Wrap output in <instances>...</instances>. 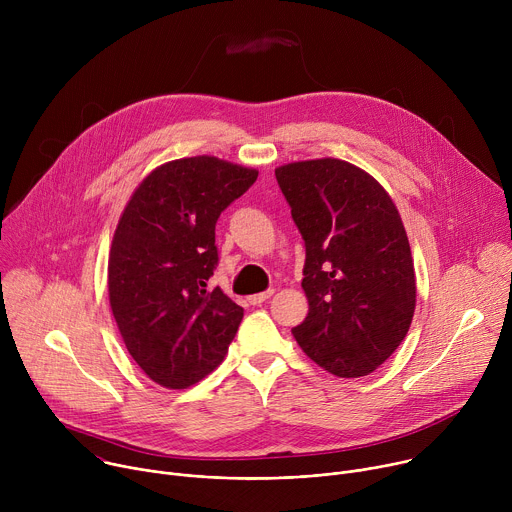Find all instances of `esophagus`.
<instances>
[{"instance_id": "1", "label": "esophagus", "mask_w": 512, "mask_h": 512, "mask_svg": "<svg viewBox=\"0 0 512 512\" xmlns=\"http://www.w3.org/2000/svg\"><path fill=\"white\" fill-rule=\"evenodd\" d=\"M271 296H273V289H267V291H263V294H255V296H251V298H249V302H251L253 306H259V304L267 302Z\"/></svg>"}]
</instances>
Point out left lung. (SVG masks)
Returning a JSON list of instances; mask_svg holds the SVG:
<instances>
[{
  "instance_id": "left-lung-1",
  "label": "left lung",
  "mask_w": 512,
  "mask_h": 512,
  "mask_svg": "<svg viewBox=\"0 0 512 512\" xmlns=\"http://www.w3.org/2000/svg\"><path fill=\"white\" fill-rule=\"evenodd\" d=\"M306 243V320L291 330L324 371L356 379L403 342L415 312V269L401 214L362 168L320 158L275 168Z\"/></svg>"
}]
</instances>
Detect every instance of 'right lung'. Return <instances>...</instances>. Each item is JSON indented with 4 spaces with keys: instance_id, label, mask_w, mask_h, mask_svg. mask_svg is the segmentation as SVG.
Instances as JSON below:
<instances>
[{
    "instance_id": "1",
    "label": "right lung",
    "mask_w": 512,
    "mask_h": 512,
    "mask_svg": "<svg viewBox=\"0 0 512 512\" xmlns=\"http://www.w3.org/2000/svg\"><path fill=\"white\" fill-rule=\"evenodd\" d=\"M259 172L214 156L172 160L145 176L117 223L107 267L109 304L139 369L186 389L223 362L243 320L221 287L208 289L214 225Z\"/></svg>"
}]
</instances>
